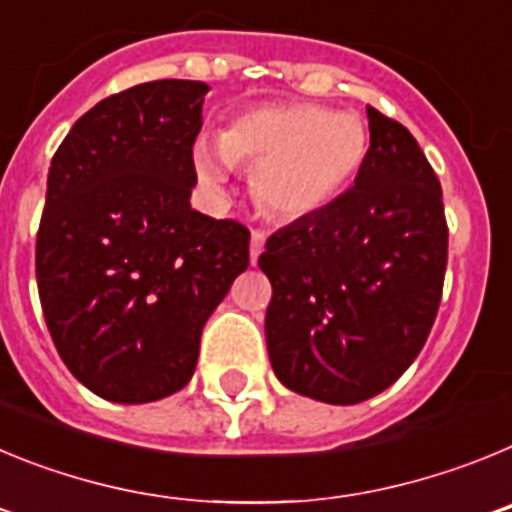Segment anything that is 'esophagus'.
<instances>
[{
  "instance_id": "34e87169",
  "label": "esophagus",
  "mask_w": 512,
  "mask_h": 512,
  "mask_svg": "<svg viewBox=\"0 0 512 512\" xmlns=\"http://www.w3.org/2000/svg\"><path fill=\"white\" fill-rule=\"evenodd\" d=\"M264 243H266L264 230H253L251 233V264H256V261H259L261 251H264Z\"/></svg>"
}]
</instances>
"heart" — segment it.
<instances>
[{
  "instance_id": "1",
  "label": "heart",
  "mask_w": 512,
  "mask_h": 512,
  "mask_svg": "<svg viewBox=\"0 0 512 512\" xmlns=\"http://www.w3.org/2000/svg\"><path fill=\"white\" fill-rule=\"evenodd\" d=\"M369 153V130L354 112L320 104H279L241 112L217 135L194 146L205 187H220L230 166L256 171L261 205L282 220L318 215L351 187Z\"/></svg>"
}]
</instances>
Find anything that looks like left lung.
I'll return each instance as SVG.
<instances>
[{
	"instance_id": "8db88e82",
	"label": "left lung",
	"mask_w": 512,
	"mask_h": 512,
	"mask_svg": "<svg viewBox=\"0 0 512 512\" xmlns=\"http://www.w3.org/2000/svg\"><path fill=\"white\" fill-rule=\"evenodd\" d=\"M354 187L266 241V346L287 390L356 405L420 354L441 302L449 228L438 176L400 122L366 107Z\"/></svg>"
}]
</instances>
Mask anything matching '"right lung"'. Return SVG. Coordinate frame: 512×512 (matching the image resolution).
Listing matches in <instances>:
<instances>
[{
	"label": "right lung",
	"instance_id": "right-lung-1",
	"mask_svg": "<svg viewBox=\"0 0 512 512\" xmlns=\"http://www.w3.org/2000/svg\"><path fill=\"white\" fill-rule=\"evenodd\" d=\"M205 81L161 79L94 104L48 171L35 246L63 364L122 405L179 392L200 336L248 266L251 233L192 210Z\"/></svg>",
	"mask_w": 512,
	"mask_h": 512
}]
</instances>
